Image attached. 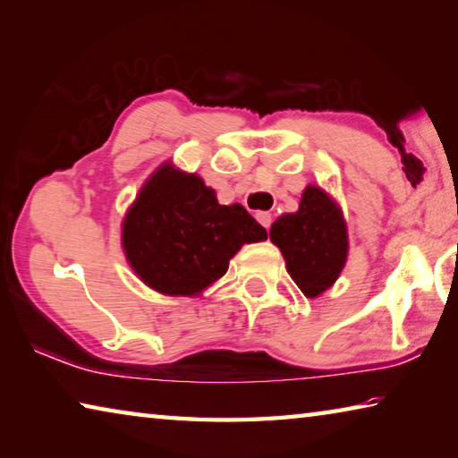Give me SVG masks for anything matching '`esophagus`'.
Wrapping results in <instances>:
<instances>
[{
  "instance_id": "esophagus-1",
  "label": "esophagus",
  "mask_w": 458,
  "mask_h": 458,
  "mask_svg": "<svg viewBox=\"0 0 458 458\" xmlns=\"http://www.w3.org/2000/svg\"><path fill=\"white\" fill-rule=\"evenodd\" d=\"M257 220L260 222V226H265L268 230L270 228V222H273V216H270L268 212H259L257 214Z\"/></svg>"
}]
</instances>
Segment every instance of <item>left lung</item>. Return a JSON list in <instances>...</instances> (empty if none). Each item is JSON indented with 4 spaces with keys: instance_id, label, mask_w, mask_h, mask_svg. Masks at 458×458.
Here are the masks:
<instances>
[{
    "instance_id": "8db88e82",
    "label": "left lung",
    "mask_w": 458,
    "mask_h": 458,
    "mask_svg": "<svg viewBox=\"0 0 458 458\" xmlns=\"http://www.w3.org/2000/svg\"><path fill=\"white\" fill-rule=\"evenodd\" d=\"M268 236L283 254L286 273L309 299L331 289L350 252L344 212L327 191L313 183L301 196L299 210L278 216Z\"/></svg>"
}]
</instances>
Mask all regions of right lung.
<instances>
[{
    "mask_svg": "<svg viewBox=\"0 0 458 458\" xmlns=\"http://www.w3.org/2000/svg\"><path fill=\"white\" fill-rule=\"evenodd\" d=\"M262 240L267 230L244 206L218 204L199 175L172 161L147 177L121 224L129 267L167 297H199L226 275L240 248Z\"/></svg>",
    "mask_w": 458,
    "mask_h": 458,
    "instance_id": "1",
    "label": "right lung"
}]
</instances>
